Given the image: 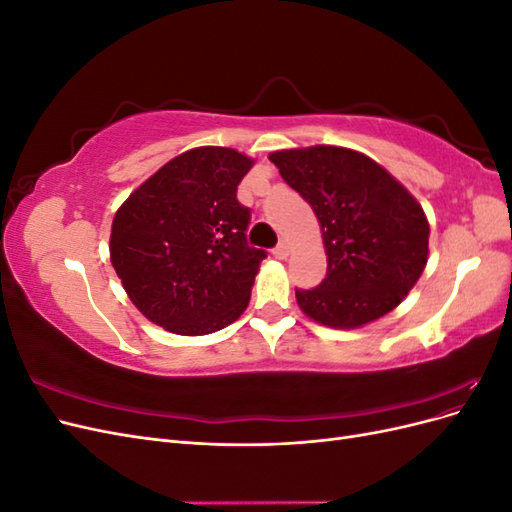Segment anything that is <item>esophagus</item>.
<instances>
[{"mask_svg":"<svg viewBox=\"0 0 512 512\" xmlns=\"http://www.w3.org/2000/svg\"><path fill=\"white\" fill-rule=\"evenodd\" d=\"M273 256H275V258H280V260L288 258V256H290V245H288V241H282L280 245H277L275 250H273Z\"/></svg>","mask_w":512,"mask_h":512,"instance_id":"esophagus-1","label":"esophagus"}]
</instances>
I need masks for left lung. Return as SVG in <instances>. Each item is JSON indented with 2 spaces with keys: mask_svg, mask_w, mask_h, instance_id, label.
Masks as SVG:
<instances>
[{
  "mask_svg": "<svg viewBox=\"0 0 512 512\" xmlns=\"http://www.w3.org/2000/svg\"><path fill=\"white\" fill-rule=\"evenodd\" d=\"M269 160L314 209L327 277L297 290L301 312L322 327L359 329L408 297L429 258L421 203L361 151L335 145L273 151Z\"/></svg>",
  "mask_w": 512,
  "mask_h": 512,
  "instance_id": "1",
  "label": "left lung"
}]
</instances>
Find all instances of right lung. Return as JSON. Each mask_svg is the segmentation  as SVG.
<instances>
[{
	"mask_svg": "<svg viewBox=\"0 0 512 512\" xmlns=\"http://www.w3.org/2000/svg\"><path fill=\"white\" fill-rule=\"evenodd\" d=\"M252 166L237 149L196 147L166 162L117 209L111 262L153 324L209 335L245 312L267 256L247 245L250 209L237 200Z\"/></svg>",
	"mask_w": 512,
	"mask_h": 512,
	"instance_id": "1",
	"label": "right lung"
}]
</instances>
